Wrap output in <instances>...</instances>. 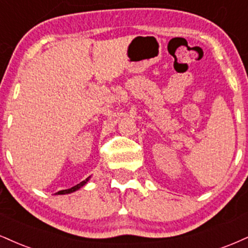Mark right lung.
Returning <instances> with one entry per match:
<instances>
[{"instance_id": "right-lung-1", "label": "right lung", "mask_w": 248, "mask_h": 248, "mask_svg": "<svg viewBox=\"0 0 248 248\" xmlns=\"http://www.w3.org/2000/svg\"><path fill=\"white\" fill-rule=\"evenodd\" d=\"M88 180H89V178H86L85 180H83L82 183L77 184L76 186L71 187V188H69V189H63V190H60V192H58V193H56V194H69V193H73V192H75V190L79 189L80 187H83V186H84V185H85L86 183H88Z\"/></svg>"}]
</instances>
